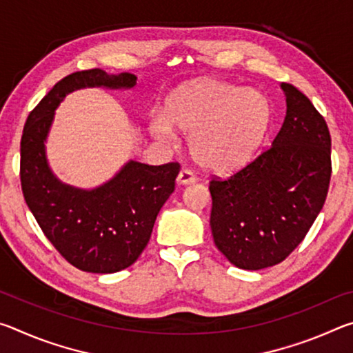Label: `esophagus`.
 <instances>
[{
  "mask_svg": "<svg viewBox=\"0 0 353 353\" xmlns=\"http://www.w3.org/2000/svg\"><path fill=\"white\" fill-rule=\"evenodd\" d=\"M196 181H198V179H196V176L190 170H182L177 176V183H181V185L194 183Z\"/></svg>",
  "mask_w": 353,
  "mask_h": 353,
  "instance_id": "1",
  "label": "esophagus"
}]
</instances>
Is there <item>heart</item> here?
Returning <instances> with one entry per match:
<instances>
[{"instance_id": "b5f03b06", "label": "heart", "mask_w": 353, "mask_h": 353, "mask_svg": "<svg viewBox=\"0 0 353 353\" xmlns=\"http://www.w3.org/2000/svg\"><path fill=\"white\" fill-rule=\"evenodd\" d=\"M270 119V101L261 92L201 79L179 87L166 99L163 117H152L148 129L163 143L176 140L174 129L188 135L191 155L202 168L230 172L252 159Z\"/></svg>"}]
</instances>
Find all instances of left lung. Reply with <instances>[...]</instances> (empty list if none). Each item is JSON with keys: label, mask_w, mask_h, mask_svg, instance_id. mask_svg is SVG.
<instances>
[{"label": "left lung", "mask_w": 353, "mask_h": 353, "mask_svg": "<svg viewBox=\"0 0 353 353\" xmlns=\"http://www.w3.org/2000/svg\"><path fill=\"white\" fill-rule=\"evenodd\" d=\"M286 115L266 151L225 181L210 182L213 241L232 265L259 271L283 261L324 207L332 176L325 119L282 82Z\"/></svg>", "instance_id": "1"}]
</instances>
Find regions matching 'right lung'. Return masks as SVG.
I'll return each instance as SVG.
<instances>
[{"label": "right lung", "mask_w": 353, "mask_h": 353, "mask_svg": "<svg viewBox=\"0 0 353 353\" xmlns=\"http://www.w3.org/2000/svg\"><path fill=\"white\" fill-rule=\"evenodd\" d=\"M137 76L93 68L63 77L29 113L21 137L20 179L25 201L45 236L77 270L118 272L137 261L151 238L155 218L174 191L176 162L151 166L135 160L110 181L83 190L63 183L46 159V139L56 109L79 88H132Z\"/></svg>", "instance_id": "right-lung-1"}]
</instances>
